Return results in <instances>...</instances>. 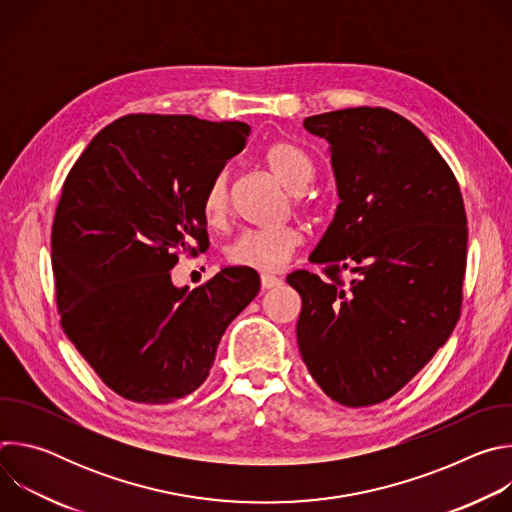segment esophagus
I'll return each instance as SVG.
<instances>
[{"instance_id": "1", "label": "esophagus", "mask_w": 512, "mask_h": 512, "mask_svg": "<svg viewBox=\"0 0 512 512\" xmlns=\"http://www.w3.org/2000/svg\"><path fill=\"white\" fill-rule=\"evenodd\" d=\"M281 285V279L279 277H273V275H261V287L263 289H275Z\"/></svg>"}]
</instances>
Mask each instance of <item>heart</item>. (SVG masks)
Here are the masks:
<instances>
[{
  "label": "heart",
  "mask_w": 512,
  "mask_h": 512,
  "mask_svg": "<svg viewBox=\"0 0 512 512\" xmlns=\"http://www.w3.org/2000/svg\"><path fill=\"white\" fill-rule=\"evenodd\" d=\"M263 162L277 182H281L298 204H308L306 188L316 176L314 160L300 145L291 141H273L263 152ZM229 176L216 174L206 188L202 210L208 225H223L229 214ZM302 233L294 227L247 231L227 247V259L235 265L261 273L281 271L302 247Z\"/></svg>",
  "instance_id": "b5f03b06"
}]
</instances>
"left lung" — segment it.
<instances>
[{"mask_svg":"<svg viewBox=\"0 0 512 512\" xmlns=\"http://www.w3.org/2000/svg\"><path fill=\"white\" fill-rule=\"evenodd\" d=\"M304 127L330 145L340 202L310 255L332 281L287 275L302 296L298 346L330 399L377 405L425 367L460 318L462 192L433 143L389 109L330 111ZM346 268L350 288L335 277Z\"/></svg>","mask_w":512,"mask_h":512,"instance_id":"obj_1","label":"left lung"}]
</instances>
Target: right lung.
I'll use <instances>...</instances> for the list:
<instances>
[{"label":"right lung","mask_w":512,"mask_h":512,"mask_svg":"<svg viewBox=\"0 0 512 512\" xmlns=\"http://www.w3.org/2000/svg\"><path fill=\"white\" fill-rule=\"evenodd\" d=\"M249 133L241 121L125 115L66 176L52 225L60 324L101 381L133 403L196 391L225 330L257 296L249 267H225L194 289L170 275L178 253L208 247L206 188Z\"/></svg>","instance_id":"1"}]
</instances>
